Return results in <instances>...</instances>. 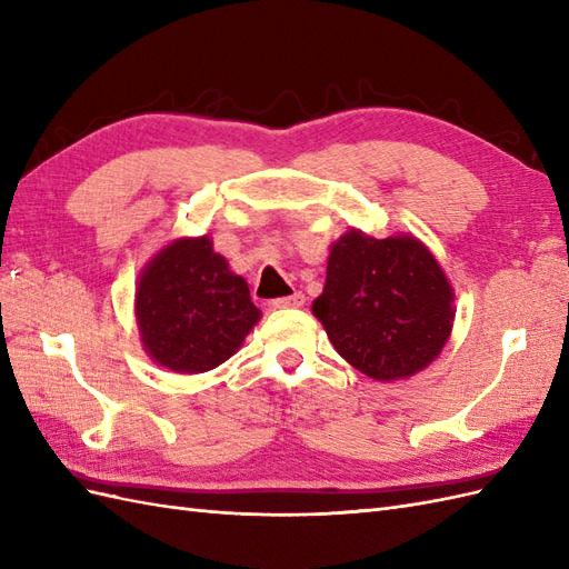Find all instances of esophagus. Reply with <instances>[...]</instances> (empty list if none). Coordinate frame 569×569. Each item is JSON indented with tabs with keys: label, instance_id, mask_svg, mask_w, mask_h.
<instances>
[{
	"label": "esophagus",
	"instance_id": "obj_1",
	"mask_svg": "<svg viewBox=\"0 0 569 569\" xmlns=\"http://www.w3.org/2000/svg\"><path fill=\"white\" fill-rule=\"evenodd\" d=\"M303 295L301 291H297V295H291V297H280V299H272L270 301V306L272 308H301L303 306Z\"/></svg>",
	"mask_w": 569,
	"mask_h": 569
}]
</instances>
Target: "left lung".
<instances>
[{
  "instance_id": "1",
  "label": "left lung",
  "mask_w": 569,
  "mask_h": 569,
  "mask_svg": "<svg viewBox=\"0 0 569 569\" xmlns=\"http://www.w3.org/2000/svg\"><path fill=\"white\" fill-rule=\"evenodd\" d=\"M451 303L449 280L418 239L351 230L330 251L313 313L343 360L387 382L439 356L451 335Z\"/></svg>"
}]
</instances>
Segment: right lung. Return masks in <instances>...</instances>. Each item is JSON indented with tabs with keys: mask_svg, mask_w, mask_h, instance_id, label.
I'll use <instances>...</instances> for the list:
<instances>
[{
	"mask_svg": "<svg viewBox=\"0 0 569 569\" xmlns=\"http://www.w3.org/2000/svg\"><path fill=\"white\" fill-rule=\"evenodd\" d=\"M134 308L149 356L178 372L226 363L261 318L244 278L230 272L209 237L178 239L153 258Z\"/></svg>",
	"mask_w": 569,
	"mask_h": 569,
	"instance_id": "obj_1",
	"label": "right lung"
}]
</instances>
